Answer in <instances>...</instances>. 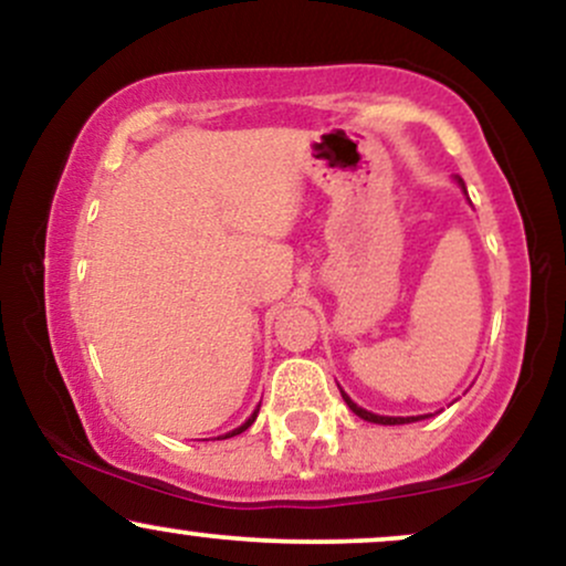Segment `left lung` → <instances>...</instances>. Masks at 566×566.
<instances>
[{
	"label": "left lung",
	"instance_id": "obj_1",
	"mask_svg": "<svg viewBox=\"0 0 566 566\" xmlns=\"http://www.w3.org/2000/svg\"><path fill=\"white\" fill-rule=\"evenodd\" d=\"M458 184L463 186V180L458 178ZM463 191H465V186H463ZM340 394H343V391H340ZM343 399H346V405L350 407V412H354V415H359L361 420H369V423H378V426H401V423H412V420H420V418H386V415H375V412H367V409H361L359 405H354V401H350L346 394H343Z\"/></svg>",
	"mask_w": 566,
	"mask_h": 566
}]
</instances>
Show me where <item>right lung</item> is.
I'll return each mask as SVG.
<instances>
[{
	"mask_svg": "<svg viewBox=\"0 0 566 566\" xmlns=\"http://www.w3.org/2000/svg\"><path fill=\"white\" fill-rule=\"evenodd\" d=\"M255 418H258V409H255V412H252V415H250V420H247V423H242V426H239V428H233V431H231V433H226V437H223V439H229V437H237V433H242V431H247V428H250L252 423H255Z\"/></svg>",
	"mask_w": 566,
	"mask_h": 566,
	"instance_id": "add662e5",
	"label": "right lung"
}]
</instances>
